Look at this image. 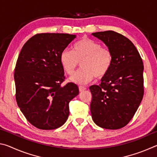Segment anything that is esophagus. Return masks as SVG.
<instances>
[{
    "label": "esophagus",
    "mask_w": 157,
    "mask_h": 157,
    "mask_svg": "<svg viewBox=\"0 0 157 157\" xmlns=\"http://www.w3.org/2000/svg\"><path fill=\"white\" fill-rule=\"evenodd\" d=\"M86 87H84V86H79V91H80V92L84 91V90H86Z\"/></svg>",
    "instance_id": "1"
}]
</instances>
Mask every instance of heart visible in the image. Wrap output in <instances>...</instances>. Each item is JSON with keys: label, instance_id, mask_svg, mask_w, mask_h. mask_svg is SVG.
Listing matches in <instances>:
<instances>
[{"label": "heart", "instance_id": "b5f03b06", "mask_svg": "<svg viewBox=\"0 0 157 157\" xmlns=\"http://www.w3.org/2000/svg\"><path fill=\"white\" fill-rule=\"evenodd\" d=\"M59 60L63 71L68 75H72L80 63L82 68L71 77V80L86 84L95 77L101 79L107 75L112 65V54L108 48L84 37L73 45L72 51L63 50Z\"/></svg>", "mask_w": 157, "mask_h": 157}]
</instances>
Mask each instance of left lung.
Segmentation results:
<instances>
[{"label": "left lung", "mask_w": 157, "mask_h": 157, "mask_svg": "<svg viewBox=\"0 0 157 157\" xmlns=\"http://www.w3.org/2000/svg\"><path fill=\"white\" fill-rule=\"evenodd\" d=\"M112 54V65L100 85L89 87L94 123L102 128L118 129L132 120L144 94L143 63L132 42L112 30L92 34Z\"/></svg>", "instance_id": "8db88e82"}]
</instances>
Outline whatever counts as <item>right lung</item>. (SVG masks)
I'll use <instances>...</instances> for the list:
<instances>
[{
  "label": "right lung",
  "instance_id": "right-lung-1",
  "mask_svg": "<svg viewBox=\"0 0 157 157\" xmlns=\"http://www.w3.org/2000/svg\"><path fill=\"white\" fill-rule=\"evenodd\" d=\"M76 37L60 33L36 34L23 45L14 69L16 100L29 123L40 129L63 125L69 102L79 94L78 86L64 81L60 54Z\"/></svg>",
  "mask_w": 157,
  "mask_h": 157
}]
</instances>
